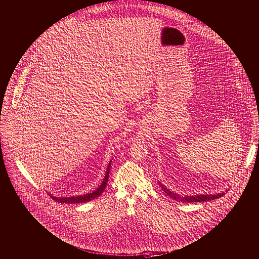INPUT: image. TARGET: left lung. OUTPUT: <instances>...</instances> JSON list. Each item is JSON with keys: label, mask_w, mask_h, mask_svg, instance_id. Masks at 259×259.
I'll return each instance as SVG.
<instances>
[{"label": "left lung", "mask_w": 259, "mask_h": 259, "mask_svg": "<svg viewBox=\"0 0 259 259\" xmlns=\"http://www.w3.org/2000/svg\"><path fill=\"white\" fill-rule=\"evenodd\" d=\"M162 191L167 195L169 196L171 199H175L177 201H182V202H201V201H208V200H214L217 198H220L222 196H224V192L222 193H219V194H215V195H212V194H209V195H194V196H180L174 192H171L170 190H168L167 188H165L163 185L159 184Z\"/></svg>", "instance_id": "left-lung-1"}]
</instances>
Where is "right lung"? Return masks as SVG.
Returning a JSON list of instances; mask_svg holds the SVG:
<instances>
[{"instance_id":"add662e5","label":"right lung","mask_w":259,"mask_h":259,"mask_svg":"<svg viewBox=\"0 0 259 259\" xmlns=\"http://www.w3.org/2000/svg\"><path fill=\"white\" fill-rule=\"evenodd\" d=\"M110 167H111V162L108 166V169H107V173H106V177L102 183V185L96 190L94 191L93 193H89V194H85V195H80V196H72V197H54L51 195V197L56 200L57 202L59 203H84V202H88V201H91L97 197H99L103 192L104 190L106 189V186H107V183H108V180H109V173H110Z\"/></svg>"}]
</instances>
